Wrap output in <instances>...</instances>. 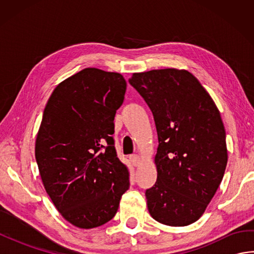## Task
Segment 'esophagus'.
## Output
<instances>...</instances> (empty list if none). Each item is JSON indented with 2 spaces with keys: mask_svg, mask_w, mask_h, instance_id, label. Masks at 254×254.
<instances>
[{
  "mask_svg": "<svg viewBox=\"0 0 254 254\" xmlns=\"http://www.w3.org/2000/svg\"><path fill=\"white\" fill-rule=\"evenodd\" d=\"M130 160L132 161L133 166H135V167L139 166V164H141V157H139L138 155H131L130 156Z\"/></svg>",
  "mask_w": 254,
  "mask_h": 254,
  "instance_id": "esophagus-1",
  "label": "esophagus"
}]
</instances>
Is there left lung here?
Segmentation results:
<instances>
[{
	"instance_id": "8db88e82",
	"label": "left lung",
	"mask_w": 254,
	"mask_h": 254,
	"mask_svg": "<svg viewBox=\"0 0 254 254\" xmlns=\"http://www.w3.org/2000/svg\"><path fill=\"white\" fill-rule=\"evenodd\" d=\"M128 82L152 110L158 135L157 181L145 192L148 212L167 226H188L202 216L227 166L219 110L186 69L133 73Z\"/></svg>"
}]
</instances>
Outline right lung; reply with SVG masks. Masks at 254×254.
<instances>
[{"label": "right lung", "instance_id": "right-lung-1", "mask_svg": "<svg viewBox=\"0 0 254 254\" xmlns=\"http://www.w3.org/2000/svg\"><path fill=\"white\" fill-rule=\"evenodd\" d=\"M126 90L121 74L87 67L59 84L46 105L36 160L48 195L75 227L109 222L130 188L111 136Z\"/></svg>", "mask_w": 254, "mask_h": 254}]
</instances>
